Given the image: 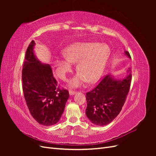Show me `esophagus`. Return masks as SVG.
Wrapping results in <instances>:
<instances>
[{"mask_svg": "<svg viewBox=\"0 0 156 156\" xmlns=\"http://www.w3.org/2000/svg\"><path fill=\"white\" fill-rule=\"evenodd\" d=\"M76 93H77V92L73 91V90H69V94L70 96H73V95H75V94H76Z\"/></svg>", "mask_w": 156, "mask_h": 156, "instance_id": "esophagus-1", "label": "esophagus"}]
</instances>
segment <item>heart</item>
<instances>
[{"instance_id":"obj_1","label":"heart","mask_w":156,"mask_h":156,"mask_svg":"<svg viewBox=\"0 0 156 156\" xmlns=\"http://www.w3.org/2000/svg\"><path fill=\"white\" fill-rule=\"evenodd\" d=\"M63 57H55L53 66L57 76L62 80L76 64L77 74L69 81V86L77 88L88 82H96L101 77L109 58L111 51L105 44L94 42H77L63 50Z\"/></svg>"}]
</instances>
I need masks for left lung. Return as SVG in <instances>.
Wrapping results in <instances>:
<instances>
[{
  "mask_svg": "<svg viewBox=\"0 0 156 156\" xmlns=\"http://www.w3.org/2000/svg\"><path fill=\"white\" fill-rule=\"evenodd\" d=\"M124 54L131 58L128 51ZM131 81V71L124 78L118 79L107 75L98 86L86 94V115L92 124L107 125L119 115L129 92Z\"/></svg>",
  "mask_w": 156,
  "mask_h": 156,
  "instance_id": "8db88e82",
  "label": "left lung"
}]
</instances>
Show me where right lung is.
<instances>
[{"instance_id": "1", "label": "right lung", "mask_w": 156, "mask_h": 156, "mask_svg": "<svg viewBox=\"0 0 156 156\" xmlns=\"http://www.w3.org/2000/svg\"><path fill=\"white\" fill-rule=\"evenodd\" d=\"M35 42L28 47L22 70L23 90L32 117L41 125L56 124L64 112L68 98L67 90H60L51 66L41 62L34 53Z\"/></svg>"}]
</instances>
